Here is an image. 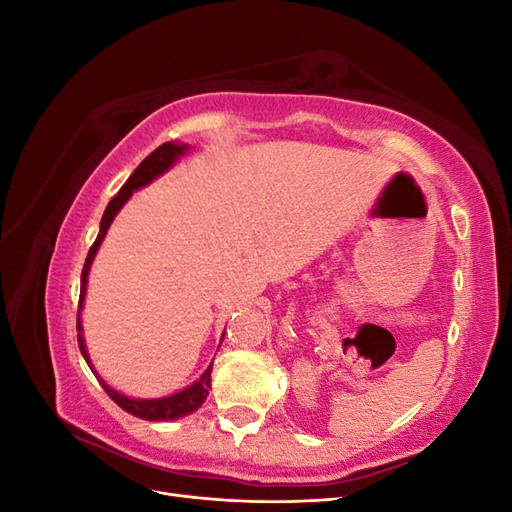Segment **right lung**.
Returning a JSON list of instances; mask_svg holds the SVG:
<instances>
[{
  "mask_svg": "<svg viewBox=\"0 0 512 512\" xmlns=\"http://www.w3.org/2000/svg\"><path fill=\"white\" fill-rule=\"evenodd\" d=\"M185 149H188V145H177V143H164L160 145L156 151H151L149 156L138 164V168L134 170V173L130 175V179L123 183V188L111 198V203H108L104 215H102V222H100V232L98 237L94 241V245L89 247V254L85 258V265H83V273H81V297H79V314H76V331H79V348H81V354L85 356L87 365L91 367V361L87 356V350H85V339L81 335V309H83V301H85V290H87V275H89V267L91 262H94V256L98 252V247L106 235L108 226H111V222L115 220V215L119 213V209L123 207V203L132 196L134 190L143 188V185H147L149 181H153L156 177H160L162 173H166V170L173 166L179 156H183ZM91 371H94V367H91ZM102 389L106 391V395L111 397L115 404L119 408H123L126 412H130L132 416H138V418H145V421H175V418H181L185 414L194 412L196 408L203 406V401L207 399L209 395V389H211V365L207 367V371L203 376H200L198 382H194L192 386H188V389H183L175 395H168V397H162V399H130L126 395L117 393L115 389H111L100 376H98Z\"/></svg>",
  "mask_w": 512,
  "mask_h": 512,
  "instance_id": "right-lung-1",
  "label": "right lung"
}]
</instances>
